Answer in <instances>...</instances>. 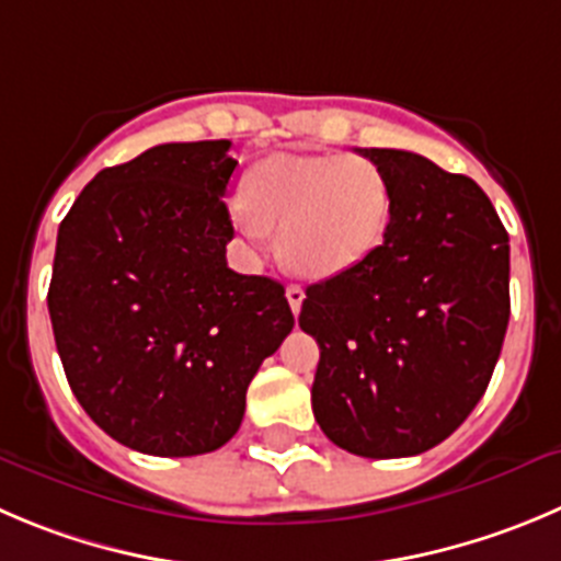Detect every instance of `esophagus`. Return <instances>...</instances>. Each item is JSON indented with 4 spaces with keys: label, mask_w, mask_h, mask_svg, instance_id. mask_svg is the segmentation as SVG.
<instances>
[{
    "label": "esophagus",
    "mask_w": 561,
    "mask_h": 561,
    "mask_svg": "<svg viewBox=\"0 0 561 561\" xmlns=\"http://www.w3.org/2000/svg\"><path fill=\"white\" fill-rule=\"evenodd\" d=\"M286 300H289L291 311H295V313H300V308H302V300H306V291H302V286H297V284L286 286Z\"/></svg>",
    "instance_id": "esophagus-1"
}]
</instances>
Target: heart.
Masks as SVG:
<instances>
[{"label": "heart", "mask_w": 561, "mask_h": 561, "mask_svg": "<svg viewBox=\"0 0 561 561\" xmlns=\"http://www.w3.org/2000/svg\"><path fill=\"white\" fill-rule=\"evenodd\" d=\"M233 226L253 248L280 228V255L306 277L364 264L391 222L386 170L360 153H272L250 170Z\"/></svg>", "instance_id": "1"}]
</instances>
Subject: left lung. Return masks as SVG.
<instances>
[{
    "label": "left lung",
    "mask_w": 561,
    "mask_h": 561,
    "mask_svg": "<svg viewBox=\"0 0 561 561\" xmlns=\"http://www.w3.org/2000/svg\"><path fill=\"white\" fill-rule=\"evenodd\" d=\"M391 184L382 244L306 289L324 435L371 460L432 449L482 399L510 322V237L473 179L397 148H360Z\"/></svg>",
    "instance_id": "8db88e82"
}]
</instances>
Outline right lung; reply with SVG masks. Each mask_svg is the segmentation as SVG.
Wrapping results in <instances>:
<instances>
[{
    "label": "right lung",
    "instance_id": "right-lung-1",
    "mask_svg": "<svg viewBox=\"0 0 561 561\" xmlns=\"http://www.w3.org/2000/svg\"><path fill=\"white\" fill-rule=\"evenodd\" d=\"M228 140L164 142L90 181L60 222L49 317L73 397L153 457L226 446L295 328L284 286L228 266Z\"/></svg>",
    "mask_w": 561,
    "mask_h": 561
}]
</instances>
